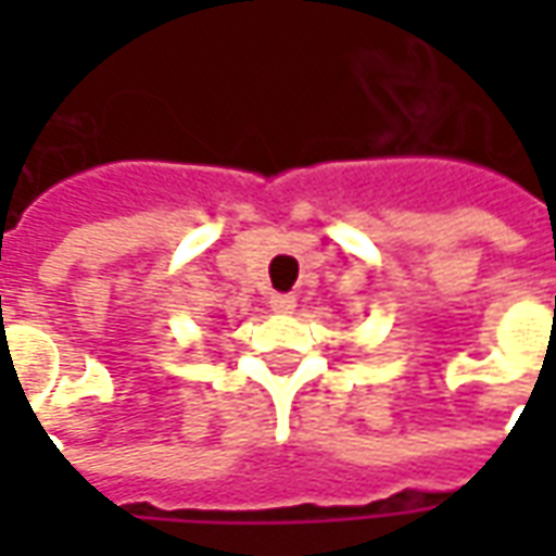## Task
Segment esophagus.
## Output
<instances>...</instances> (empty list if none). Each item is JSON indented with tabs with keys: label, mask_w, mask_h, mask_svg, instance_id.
<instances>
[{
	"label": "esophagus",
	"mask_w": 556,
	"mask_h": 556,
	"mask_svg": "<svg viewBox=\"0 0 556 556\" xmlns=\"http://www.w3.org/2000/svg\"><path fill=\"white\" fill-rule=\"evenodd\" d=\"M294 303H298L294 294H274V298H270V309H274V313H291Z\"/></svg>",
	"instance_id": "1"
}]
</instances>
